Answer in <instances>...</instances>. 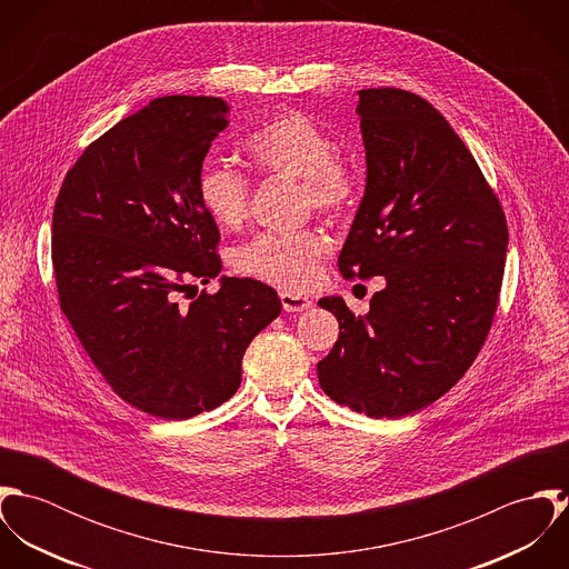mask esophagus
I'll use <instances>...</instances> for the list:
<instances>
[{
  "label": "esophagus",
  "instance_id": "obj_1",
  "mask_svg": "<svg viewBox=\"0 0 569 569\" xmlns=\"http://www.w3.org/2000/svg\"><path fill=\"white\" fill-rule=\"evenodd\" d=\"M280 302L287 313H300V311L311 309V305H313L307 296H298V293H289V291L280 293Z\"/></svg>",
  "mask_w": 569,
  "mask_h": 569
}]
</instances>
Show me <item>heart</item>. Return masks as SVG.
<instances>
[{
    "label": "heart",
    "mask_w": 569,
    "mask_h": 569,
    "mask_svg": "<svg viewBox=\"0 0 569 569\" xmlns=\"http://www.w3.org/2000/svg\"><path fill=\"white\" fill-rule=\"evenodd\" d=\"M251 166L269 177L298 181L305 208L341 219L357 208L359 172L337 156L335 140L302 111H284L258 127L244 142ZM199 203L226 230L243 228L251 186L243 172L226 163H206L197 179ZM330 251L322 230L293 234H258L234 251L239 273L284 291L300 293L318 276Z\"/></svg>",
    "instance_id": "heart-1"
}]
</instances>
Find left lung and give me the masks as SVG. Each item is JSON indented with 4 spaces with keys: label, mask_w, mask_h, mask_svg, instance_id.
I'll use <instances>...</instances> for the list:
<instances>
[{
    "label": "left lung",
    "mask_w": 569,
    "mask_h": 569,
    "mask_svg": "<svg viewBox=\"0 0 569 569\" xmlns=\"http://www.w3.org/2000/svg\"><path fill=\"white\" fill-rule=\"evenodd\" d=\"M366 194L339 253L343 278H386L366 316L341 298L318 363L326 395L370 418L431 406L471 368L492 325L508 226L480 166L445 116L395 87L361 89Z\"/></svg>",
    "instance_id": "left-lung-1"
}]
</instances>
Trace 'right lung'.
Masks as SVG:
<instances>
[{
  "instance_id": "add662e5",
  "label": "right lung",
  "mask_w": 569,
  "mask_h": 569,
  "mask_svg": "<svg viewBox=\"0 0 569 569\" xmlns=\"http://www.w3.org/2000/svg\"><path fill=\"white\" fill-rule=\"evenodd\" d=\"M228 113L210 96L151 100L82 151L52 214L61 311L113 392L168 420L232 399L249 341L280 316L278 293L251 278L179 302L221 271L197 179Z\"/></svg>"
}]
</instances>
